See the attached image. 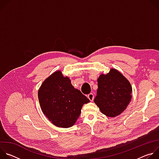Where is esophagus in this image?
Wrapping results in <instances>:
<instances>
[{
    "label": "esophagus",
    "mask_w": 159,
    "mask_h": 159,
    "mask_svg": "<svg viewBox=\"0 0 159 159\" xmlns=\"http://www.w3.org/2000/svg\"><path fill=\"white\" fill-rule=\"evenodd\" d=\"M87 98H89V99L90 101H93L94 98V94H93V93H90L89 94L87 95Z\"/></svg>",
    "instance_id": "obj_1"
}]
</instances>
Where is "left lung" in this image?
<instances>
[{
	"label": "left lung",
	"mask_w": 159,
	"mask_h": 159,
	"mask_svg": "<svg viewBox=\"0 0 159 159\" xmlns=\"http://www.w3.org/2000/svg\"><path fill=\"white\" fill-rule=\"evenodd\" d=\"M98 89L94 101L102 114L115 117L124 111L131 99L132 88L129 81L117 70L111 69L98 79Z\"/></svg>",
	"instance_id": "obj_1"
}]
</instances>
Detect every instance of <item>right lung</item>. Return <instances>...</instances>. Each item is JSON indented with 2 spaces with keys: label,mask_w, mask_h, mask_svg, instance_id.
Here are the masks:
<instances>
[{
  "label": "right lung",
  "mask_w": 159,
  "mask_h": 159,
  "mask_svg": "<svg viewBox=\"0 0 159 159\" xmlns=\"http://www.w3.org/2000/svg\"><path fill=\"white\" fill-rule=\"evenodd\" d=\"M38 99L44 115L53 125L61 128L73 126L83 105L90 102L60 71L54 72L43 82Z\"/></svg>",
  "instance_id": "1"
}]
</instances>
